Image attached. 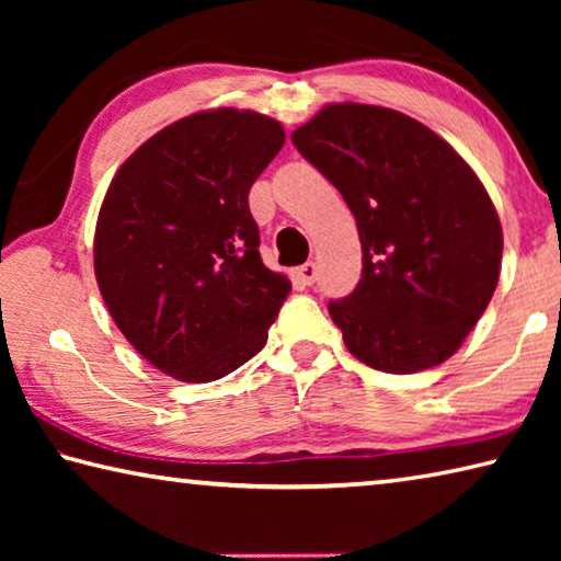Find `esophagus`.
<instances>
[{"label": "esophagus", "instance_id": "obj_1", "mask_svg": "<svg viewBox=\"0 0 561 561\" xmlns=\"http://www.w3.org/2000/svg\"><path fill=\"white\" fill-rule=\"evenodd\" d=\"M297 277L307 284V287H311V284L317 282V277H319V267L314 262H307V264H301L299 267V272H297Z\"/></svg>", "mask_w": 561, "mask_h": 561}]
</instances>
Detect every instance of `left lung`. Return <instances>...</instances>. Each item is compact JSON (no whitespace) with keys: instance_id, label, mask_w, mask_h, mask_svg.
<instances>
[{"instance_id":"left-lung-1","label":"left lung","mask_w":561,"mask_h":561,"mask_svg":"<svg viewBox=\"0 0 561 561\" xmlns=\"http://www.w3.org/2000/svg\"><path fill=\"white\" fill-rule=\"evenodd\" d=\"M356 217L364 270L329 301L346 348L386 374H415L460 348L495 294L502 227L472 168L391 108L331 103L291 133Z\"/></svg>"}]
</instances>
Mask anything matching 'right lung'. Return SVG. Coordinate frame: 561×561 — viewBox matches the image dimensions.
<instances>
[{
    "label": "right lung",
    "instance_id": "right-lung-1",
    "mask_svg": "<svg viewBox=\"0 0 561 561\" xmlns=\"http://www.w3.org/2000/svg\"><path fill=\"white\" fill-rule=\"evenodd\" d=\"M282 146L270 116L203 111L111 180L93 240L101 297L130 346L178 381H217L260 354L289 297V279L262 264L247 201Z\"/></svg>",
    "mask_w": 561,
    "mask_h": 561
}]
</instances>
